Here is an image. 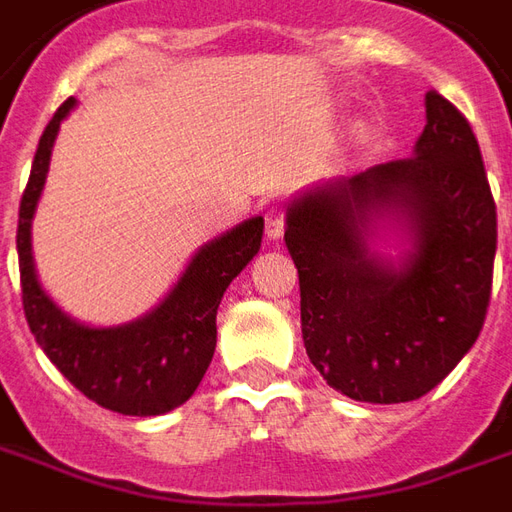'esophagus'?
<instances>
[{
  "label": "esophagus",
  "mask_w": 512,
  "mask_h": 512,
  "mask_svg": "<svg viewBox=\"0 0 512 512\" xmlns=\"http://www.w3.org/2000/svg\"><path fill=\"white\" fill-rule=\"evenodd\" d=\"M285 230V213H282L280 207H271L266 210V238L268 241H277Z\"/></svg>",
  "instance_id": "1"
}]
</instances>
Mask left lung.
<instances>
[{
  "label": "left lung",
  "mask_w": 512,
  "mask_h": 512,
  "mask_svg": "<svg viewBox=\"0 0 512 512\" xmlns=\"http://www.w3.org/2000/svg\"><path fill=\"white\" fill-rule=\"evenodd\" d=\"M413 157L324 182L288 205L310 363L343 396L399 405L430 393L480 338L496 255V205L466 116L438 91ZM382 223L411 244L370 249Z\"/></svg>",
  "instance_id": "left-lung-1"
}]
</instances>
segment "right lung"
Listing matches in <instances>:
<instances>
[{
    "label": "right lung",
    "mask_w": 512,
    "mask_h": 512,
    "mask_svg": "<svg viewBox=\"0 0 512 512\" xmlns=\"http://www.w3.org/2000/svg\"><path fill=\"white\" fill-rule=\"evenodd\" d=\"M77 105L66 99L46 124L19 207L21 302L32 335L66 380L91 402L121 416H160L188 402L216 352L221 296L260 252L263 219H246L205 244L166 299L121 327H88L49 299L32 263V216L44 191L60 121Z\"/></svg>",
    "instance_id": "add662e5"
}]
</instances>
